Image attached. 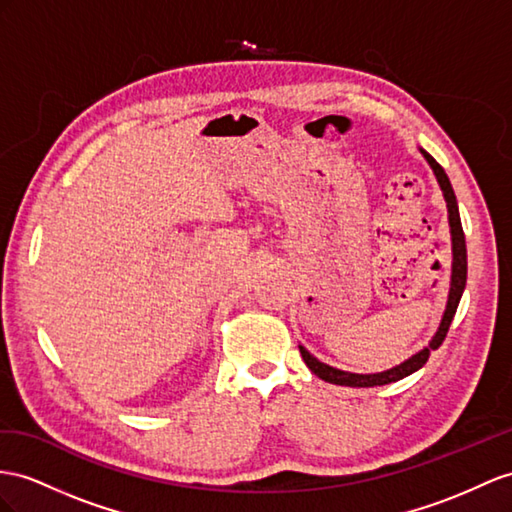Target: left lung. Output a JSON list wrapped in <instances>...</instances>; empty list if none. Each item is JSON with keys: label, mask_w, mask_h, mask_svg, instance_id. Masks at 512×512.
I'll use <instances>...</instances> for the list:
<instances>
[{"label": "left lung", "mask_w": 512, "mask_h": 512, "mask_svg": "<svg viewBox=\"0 0 512 512\" xmlns=\"http://www.w3.org/2000/svg\"><path fill=\"white\" fill-rule=\"evenodd\" d=\"M424 157L428 160V164L432 166V170H435L437 175V181L439 186L443 190V196H445V203H448V214H450V231H452V255H454V261H452V285H450V298H448V307H445V313H443V320L439 324V331L437 335L432 337V342L424 348L419 350L417 355H413L409 361H404L400 365H396V368H391L387 372H381V374H350V372H342V370H335L331 368V365H326L322 361H318L316 357H311L309 352L300 346V355H303V361L307 363V368L316 374L318 378H322V381L326 383H333V385H346V387H376V385H387V383H396L400 381V378L409 376L413 372H417L422 365L428 361L430 352L437 350L441 344L445 335H448L450 331V324L454 320V313H456V307L458 303H461V296H463V290H465V283H467V248H465V233H463V227H461V216H458V205H456V196H454V190H452V183L448 179V175H445V170L441 168V164L432 157L430 153H426L422 149Z\"/></svg>", "instance_id": "1"}]
</instances>
